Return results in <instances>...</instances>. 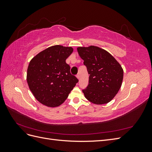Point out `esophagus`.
Segmentation results:
<instances>
[{
	"label": "esophagus",
	"mask_w": 152,
	"mask_h": 152,
	"mask_svg": "<svg viewBox=\"0 0 152 152\" xmlns=\"http://www.w3.org/2000/svg\"><path fill=\"white\" fill-rule=\"evenodd\" d=\"M77 78L78 79H80V74L79 73V74L77 75Z\"/></svg>",
	"instance_id": "34e87169"
}]
</instances>
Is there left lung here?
Instances as JSON below:
<instances>
[{"mask_svg": "<svg viewBox=\"0 0 152 152\" xmlns=\"http://www.w3.org/2000/svg\"><path fill=\"white\" fill-rule=\"evenodd\" d=\"M77 51L90 75L88 86L82 90L86 98L96 104L109 103L122 86L121 65L107 50L94 45L79 47Z\"/></svg>", "mask_w": 152, "mask_h": 152, "instance_id": "obj_1", "label": "left lung"}]
</instances>
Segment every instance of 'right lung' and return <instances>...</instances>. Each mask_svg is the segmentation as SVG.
<instances>
[{
  "instance_id": "1",
  "label": "right lung",
  "mask_w": 152,
  "mask_h": 152,
  "mask_svg": "<svg viewBox=\"0 0 152 152\" xmlns=\"http://www.w3.org/2000/svg\"><path fill=\"white\" fill-rule=\"evenodd\" d=\"M72 47L56 45L36 55L30 61L26 80L36 99L48 107L61 105L79 82L70 73L66 59Z\"/></svg>"
}]
</instances>
